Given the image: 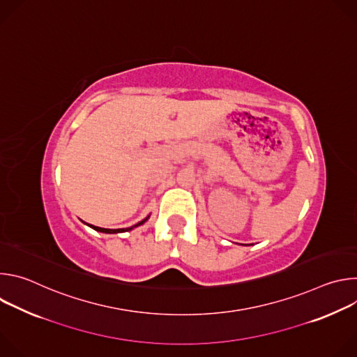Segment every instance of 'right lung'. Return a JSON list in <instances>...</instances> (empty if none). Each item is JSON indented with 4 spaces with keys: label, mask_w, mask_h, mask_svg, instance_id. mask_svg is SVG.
<instances>
[{
    "label": "right lung",
    "mask_w": 357,
    "mask_h": 357,
    "mask_svg": "<svg viewBox=\"0 0 357 357\" xmlns=\"http://www.w3.org/2000/svg\"><path fill=\"white\" fill-rule=\"evenodd\" d=\"M148 218H149V216H148ZM148 218H145V219L141 220L139 223H137V225H134V226H131V227H127V229H103V227H97V226H93V225H87V226H90L91 229H94V230H97V231H101V233H110V234H113V233H123V231L132 230L134 227H138V226L144 225V223L148 220Z\"/></svg>",
    "instance_id": "obj_1"
}]
</instances>
